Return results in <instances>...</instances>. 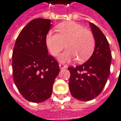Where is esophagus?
Here are the masks:
<instances>
[{"mask_svg": "<svg viewBox=\"0 0 121 121\" xmlns=\"http://www.w3.org/2000/svg\"><path fill=\"white\" fill-rule=\"evenodd\" d=\"M59 67L60 69H66V65H62V64H59Z\"/></svg>", "mask_w": 121, "mask_h": 121, "instance_id": "34e87169", "label": "esophagus"}]
</instances>
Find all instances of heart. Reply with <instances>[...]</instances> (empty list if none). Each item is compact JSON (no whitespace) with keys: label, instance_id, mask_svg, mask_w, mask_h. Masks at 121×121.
Here are the masks:
<instances>
[{"label":"heart","instance_id":"heart-1","mask_svg":"<svg viewBox=\"0 0 121 121\" xmlns=\"http://www.w3.org/2000/svg\"><path fill=\"white\" fill-rule=\"evenodd\" d=\"M56 29L58 34L49 32L46 37L47 47L52 55H58L66 44L67 50L59 57L60 62H70L76 58L83 62L90 57L95 45L91 31L74 22L60 23Z\"/></svg>","mask_w":121,"mask_h":121}]
</instances>
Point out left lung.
I'll use <instances>...</instances> for the list:
<instances>
[{
  "label": "left lung",
  "instance_id": "1",
  "mask_svg": "<svg viewBox=\"0 0 121 121\" xmlns=\"http://www.w3.org/2000/svg\"><path fill=\"white\" fill-rule=\"evenodd\" d=\"M95 39L92 55L86 62L69 67L70 72L69 89L71 95L80 101H90L102 91L110 74L111 52L107 38L101 30L90 23Z\"/></svg>",
  "mask_w": 121,
  "mask_h": 121
}]
</instances>
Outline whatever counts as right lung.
I'll list each match as a JSON object with an SVG mask.
<instances>
[{"instance_id": "right-lung-1", "label": "right lung", "mask_w": 121, "mask_h": 121, "mask_svg": "<svg viewBox=\"0 0 121 121\" xmlns=\"http://www.w3.org/2000/svg\"><path fill=\"white\" fill-rule=\"evenodd\" d=\"M51 20L36 18L23 28L12 52L14 81L22 95L30 102L48 99L59 74V63L49 55L46 37Z\"/></svg>"}]
</instances>
